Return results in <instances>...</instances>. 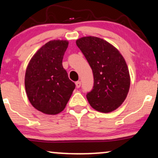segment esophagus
I'll return each instance as SVG.
<instances>
[{
	"label": "esophagus",
	"mask_w": 158,
	"mask_h": 158,
	"mask_svg": "<svg viewBox=\"0 0 158 158\" xmlns=\"http://www.w3.org/2000/svg\"><path fill=\"white\" fill-rule=\"evenodd\" d=\"M76 86H77V88H79V87H81V81H77V82H76Z\"/></svg>",
	"instance_id": "obj_1"
}]
</instances>
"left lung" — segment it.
Here are the masks:
<instances>
[{"label":"left lung","mask_w":158,"mask_h":158,"mask_svg":"<svg viewBox=\"0 0 158 158\" xmlns=\"http://www.w3.org/2000/svg\"><path fill=\"white\" fill-rule=\"evenodd\" d=\"M76 43L93 71V88L87 94L89 105L100 112L116 110L126 98L131 85L123 56L112 44L98 37H82Z\"/></svg>","instance_id":"obj_1"}]
</instances>
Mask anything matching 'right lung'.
Segmentation results:
<instances>
[{
  "label": "right lung",
  "instance_id": "obj_1",
  "mask_svg": "<svg viewBox=\"0 0 158 158\" xmlns=\"http://www.w3.org/2000/svg\"><path fill=\"white\" fill-rule=\"evenodd\" d=\"M67 40H52L43 45L26 69L25 87L31 105L46 114L55 115L64 110L75 89L63 69Z\"/></svg>",
  "mask_w": 158,
  "mask_h": 158
}]
</instances>
